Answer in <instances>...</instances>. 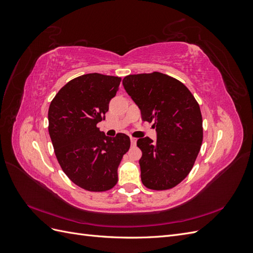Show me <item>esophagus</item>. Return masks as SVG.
Segmentation results:
<instances>
[{
	"mask_svg": "<svg viewBox=\"0 0 253 253\" xmlns=\"http://www.w3.org/2000/svg\"><path fill=\"white\" fill-rule=\"evenodd\" d=\"M131 144H132V147H134V145H136V142H137V139L135 138V137H131Z\"/></svg>",
	"mask_w": 253,
	"mask_h": 253,
	"instance_id": "1",
	"label": "esophagus"
}]
</instances>
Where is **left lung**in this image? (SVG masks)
<instances>
[{
	"mask_svg": "<svg viewBox=\"0 0 253 253\" xmlns=\"http://www.w3.org/2000/svg\"><path fill=\"white\" fill-rule=\"evenodd\" d=\"M127 95L138 106L143 121L153 122L156 140H137L143 185L168 190L185 179L195 163L203 142L200 105L183 84L170 76L128 75L122 80Z\"/></svg>",
	"mask_w": 253,
	"mask_h": 253,
	"instance_id": "1",
	"label": "left lung"
}]
</instances>
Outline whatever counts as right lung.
I'll list each match as a JSON object with an SVG mask.
<instances>
[{
	"instance_id": "1",
	"label": "right lung",
	"mask_w": 253,
	"mask_h": 253,
	"mask_svg": "<svg viewBox=\"0 0 253 253\" xmlns=\"http://www.w3.org/2000/svg\"><path fill=\"white\" fill-rule=\"evenodd\" d=\"M121 79L86 74L67 82L52 99L48 132L63 172L80 188L102 192L118 181V166L129 149V137L106 136L97 124L105 119Z\"/></svg>"
}]
</instances>
